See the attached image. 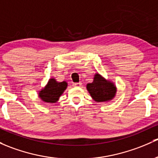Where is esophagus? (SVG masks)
Segmentation results:
<instances>
[{
  "mask_svg": "<svg viewBox=\"0 0 158 158\" xmlns=\"http://www.w3.org/2000/svg\"><path fill=\"white\" fill-rule=\"evenodd\" d=\"M73 85L75 87H79V86L82 85V83L81 82H74V83H73Z\"/></svg>",
  "mask_w": 158,
  "mask_h": 158,
  "instance_id": "34e87169",
  "label": "esophagus"
}]
</instances>
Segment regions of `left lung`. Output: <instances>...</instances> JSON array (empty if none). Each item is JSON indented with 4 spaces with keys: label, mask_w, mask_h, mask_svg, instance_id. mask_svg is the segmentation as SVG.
Instances as JSON below:
<instances>
[{
    "label": "left lung",
    "mask_w": 158,
    "mask_h": 158,
    "mask_svg": "<svg viewBox=\"0 0 158 158\" xmlns=\"http://www.w3.org/2000/svg\"><path fill=\"white\" fill-rule=\"evenodd\" d=\"M91 97L96 102H107L116 96L117 87L113 82L107 80L99 73H95L92 83L86 85Z\"/></svg>",
    "instance_id": "8db88e82"
}]
</instances>
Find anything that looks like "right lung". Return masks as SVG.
I'll use <instances>...</instances> for the list:
<instances>
[{"instance_id":"add662e5","label":"right lung","mask_w":158,"mask_h":158,"mask_svg":"<svg viewBox=\"0 0 158 158\" xmlns=\"http://www.w3.org/2000/svg\"><path fill=\"white\" fill-rule=\"evenodd\" d=\"M66 81L57 82L54 78H51L47 85L39 92V97L45 103H56L67 88Z\"/></svg>"}]
</instances>
